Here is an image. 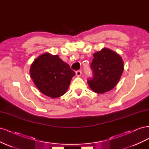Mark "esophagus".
I'll list each match as a JSON object with an SVG mask.
<instances>
[{
    "instance_id": "34e87169",
    "label": "esophagus",
    "mask_w": 149,
    "mask_h": 149,
    "mask_svg": "<svg viewBox=\"0 0 149 149\" xmlns=\"http://www.w3.org/2000/svg\"><path fill=\"white\" fill-rule=\"evenodd\" d=\"M81 74H82V72H81V71H80V70H78V71L76 72V74L77 76H80L81 75Z\"/></svg>"
}]
</instances>
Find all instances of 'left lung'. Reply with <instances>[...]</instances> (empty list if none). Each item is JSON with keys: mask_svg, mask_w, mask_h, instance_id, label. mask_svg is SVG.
<instances>
[{"mask_svg": "<svg viewBox=\"0 0 149 149\" xmlns=\"http://www.w3.org/2000/svg\"><path fill=\"white\" fill-rule=\"evenodd\" d=\"M91 67L94 76L88 80L94 92L103 94L113 89L118 84L124 71L123 58L114 51L107 48L93 54Z\"/></svg>", "mask_w": 149, "mask_h": 149, "instance_id": "left-lung-1", "label": "left lung"}]
</instances>
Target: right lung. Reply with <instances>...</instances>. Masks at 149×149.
<instances>
[{"mask_svg":"<svg viewBox=\"0 0 149 149\" xmlns=\"http://www.w3.org/2000/svg\"><path fill=\"white\" fill-rule=\"evenodd\" d=\"M30 74L40 92L56 98L66 93L75 73L58 55L45 53L31 64Z\"/></svg>","mask_w":149,"mask_h":149,"instance_id":"right-lung-1","label":"right lung"}]
</instances>
